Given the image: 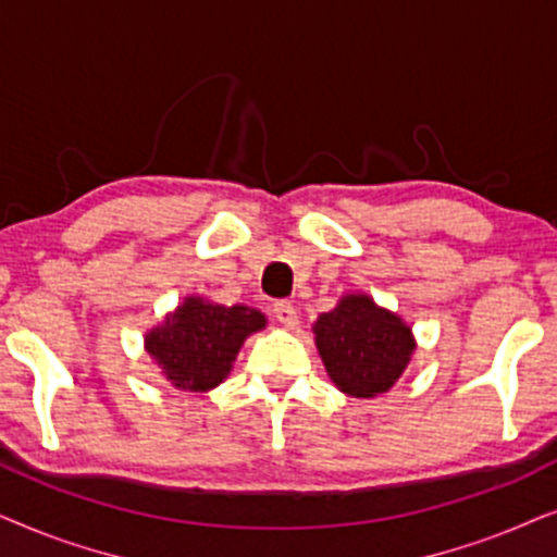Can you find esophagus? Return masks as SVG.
<instances>
[{
	"label": "esophagus",
	"mask_w": 557,
	"mask_h": 557,
	"mask_svg": "<svg viewBox=\"0 0 557 557\" xmlns=\"http://www.w3.org/2000/svg\"><path fill=\"white\" fill-rule=\"evenodd\" d=\"M272 313H274V321L285 325V329H295V325H298V310H295L287 300L274 302Z\"/></svg>",
	"instance_id": "34e87169"
}]
</instances>
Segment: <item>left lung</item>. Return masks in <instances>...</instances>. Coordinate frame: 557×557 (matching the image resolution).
Returning a JSON list of instances; mask_svg holds the SVG:
<instances>
[{
  "instance_id": "1",
  "label": "left lung",
  "mask_w": 557,
  "mask_h": 557,
  "mask_svg": "<svg viewBox=\"0 0 557 557\" xmlns=\"http://www.w3.org/2000/svg\"><path fill=\"white\" fill-rule=\"evenodd\" d=\"M315 348L336 389L351 397L387 392L410 364L418 341L410 325L372 295L346 293L313 323Z\"/></svg>"
}]
</instances>
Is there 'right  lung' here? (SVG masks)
I'll use <instances>...</instances> for the list:
<instances>
[{"label":"right lung","instance_id":"add662e5","mask_svg":"<svg viewBox=\"0 0 557 557\" xmlns=\"http://www.w3.org/2000/svg\"><path fill=\"white\" fill-rule=\"evenodd\" d=\"M264 325L267 318L257 308L221 306L188 295L165 321L145 333V351L173 387L209 392L232 372L244 341Z\"/></svg>","mask_w":557,"mask_h":557}]
</instances>
